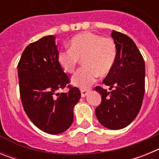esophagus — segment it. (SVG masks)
<instances>
[{
	"mask_svg": "<svg viewBox=\"0 0 159 159\" xmlns=\"http://www.w3.org/2000/svg\"><path fill=\"white\" fill-rule=\"evenodd\" d=\"M81 96L82 97H85L89 92V90H85V89H81Z\"/></svg>",
	"mask_w": 159,
	"mask_h": 159,
	"instance_id": "esophagus-1",
	"label": "esophagus"
}]
</instances>
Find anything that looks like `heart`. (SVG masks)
Wrapping results in <instances>:
<instances>
[{
	"label": "heart",
	"mask_w": 159,
	"mask_h": 159,
	"mask_svg": "<svg viewBox=\"0 0 159 159\" xmlns=\"http://www.w3.org/2000/svg\"><path fill=\"white\" fill-rule=\"evenodd\" d=\"M69 46L70 48L58 53L57 60L66 72L72 73L80 59H83L84 67L71 78V84L74 86L88 88L96 80L98 75H107L113 67L117 49L111 39L84 32L73 36Z\"/></svg>",
	"instance_id": "obj_1"
}]
</instances>
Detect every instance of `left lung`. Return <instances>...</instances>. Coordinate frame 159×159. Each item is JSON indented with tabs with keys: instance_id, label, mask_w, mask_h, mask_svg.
<instances>
[{
	"instance_id": "left-lung-1",
	"label": "left lung",
	"mask_w": 159,
	"mask_h": 159,
	"mask_svg": "<svg viewBox=\"0 0 159 159\" xmlns=\"http://www.w3.org/2000/svg\"><path fill=\"white\" fill-rule=\"evenodd\" d=\"M111 37L117 49L116 59L102 81L111 91L95 87L102 96L95 115L103 127L119 130L131 123L140 111L145 92V63L129 36L113 30Z\"/></svg>"
}]
</instances>
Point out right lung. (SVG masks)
I'll return each mask as SVG.
<instances>
[{
  "instance_id": "add662e5",
  "label": "right lung",
  "mask_w": 159,
  "mask_h": 159,
  "mask_svg": "<svg viewBox=\"0 0 159 159\" xmlns=\"http://www.w3.org/2000/svg\"><path fill=\"white\" fill-rule=\"evenodd\" d=\"M54 36H46L24 50L18 64L20 94L25 113L33 124L48 134L64 132L73 122V109L80 99V90L70 88L58 93L69 83L59 64Z\"/></svg>"
}]
</instances>
